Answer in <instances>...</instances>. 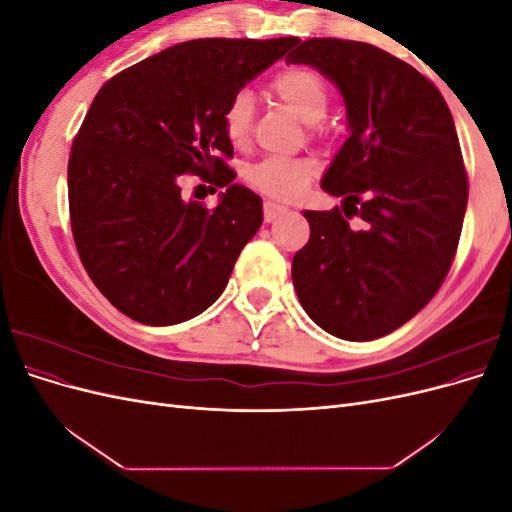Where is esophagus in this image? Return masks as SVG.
Masks as SVG:
<instances>
[{
    "mask_svg": "<svg viewBox=\"0 0 512 512\" xmlns=\"http://www.w3.org/2000/svg\"><path fill=\"white\" fill-rule=\"evenodd\" d=\"M286 213H288V209L284 205H277V203H273V200H267L265 203V222L267 224L280 220Z\"/></svg>",
    "mask_w": 512,
    "mask_h": 512,
    "instance_id": "1",
    "label": "esophagus"
}]
</instances>
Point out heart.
<instances>
[{
  "label": "heart",
  "instance_id": "obj_1",
  "mask_svg": "<svg viewBox=\"0 0 512 512\" xmlns=\"http://www.w3.org/2000/svg\"><path fill=\"white\" fill-rule=\"evenodd\" d=\"M271 94L301 121L314 126L329 113L331 94L320 74L307 68H290L277 74ZM254 98L250 91L232 96L224 111V132L235 147H245L252 136ZM316 162L307 158H265L247 170V183L273 198L299 196L316 175Z\"/></svg>",
  "mask_w": 512,
  "mask_h": 512
}]
</instances>
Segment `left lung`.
I'll list each match as a JSON object with an SVG mask.
<instances>
[{"mask_svg": "<svg viewBox=\"0 0 512 512\" xmlns=\"http://www.w3.org/2000/svg\"><path fill=\"white\" fill-rule=\"evenodd\" d=\"M286 61L335 83L350 130L320 181L342 209L303 211L292 284L320 329L369 342L421 312L451 269L468 207L455 121L436 85L374 44L297 40Z\"/></svg>", "mask_w": 512, "mask_h": 512, "instance_id": "obj_1", "label": "left lung"}]
</instances>
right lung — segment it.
<instances>
[{
  "label": "right lung",
  "instance_id": "add662e5",
  "mask_svg": "<svg viewBox=\"0 0 512 512\" xmlns=\"http://www.w3.org/2000/svg\"><path fill=\"white\" fill-rule=\"evenodd\" d=\"M294 44L181 42L98 91L72 143L70 222L91 282L121 314L168 327L203 314L224 292L262 224L260 196L235 183L222 160L232 156L224 111ZM185 172L224 187L221 203L207 210L185 201Z\"/></svg>",
  "mask_w": 512,
  "mask_h": 512
}]
</instances>
